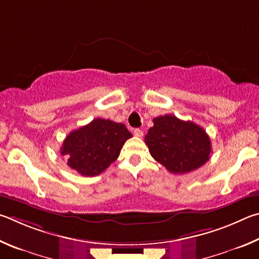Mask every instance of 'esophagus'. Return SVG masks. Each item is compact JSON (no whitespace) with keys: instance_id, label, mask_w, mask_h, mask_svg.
I'll return each instance as SVG.
<instances>
[{"instance_id":"1","label":"esophagus","mask_w":259,"mask_h":259,"mask_svg":"<svg viewBox=\"0 0 259 259\" xmlns=\"http://www.w3.org/2000/svg\"><path fill=\"white\" fill-rule=\"evenodd\" d=\"M134 135L137 138H142L143 137V132H142V130H140V128H135L134 130Z\"/></svg>"}]
</instances>
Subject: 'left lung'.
Segmentation results:
<instances>
[{
  "mask_svg": "<svg viewBox=\"0 0 259 259\" xmlns=\"http://www.w3.org/2000/svg\"><path fill=\"white\" fill-rule=\"evenodd\" d=\"M144 142L155 160L174 174L198 169L211 152L210 139L202 127L173 115L156 117Z\"/></svg>",
  "mask_w": 259,
  "mask_h": 259,
  "instance_id": "8db88e82",
  "label": "left lung"
}]
</instances>
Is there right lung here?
<instances>
[{
  "label": "right lung",
  "instance_id": "right-lung-1",
  "mask_svg": "<svg viewBox=\"0 0 259 259\" xmlns=\"http://www.w3.org/2000/svg\"><path fill=\"white\" fill-rule=\"evenodd\" d=\"M131 138L132 134L121 122L95 118L67 135L60 153L68 158L67 165L77 173L97 176L117 159Z\"/></svg>",
  "mask_w": 259,
  "mask_h": 259
}]
</instances>
